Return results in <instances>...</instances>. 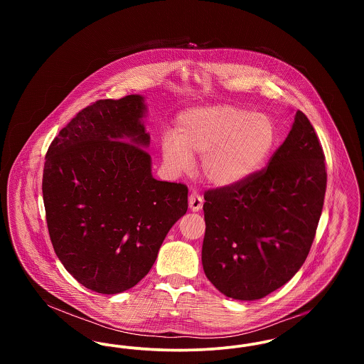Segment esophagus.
<instances>
[{"mask_svg":"<svg viewBox=\"0 0 364 364\" xmlns=\"http://www.w3.org/2000/svg\"><path fill=\"white\" fill-rule=\"evenodd\" d=\"M191 211H200L203 208V198L198 192H192L188 196Z\"/></svg>","mask_w":364,"mask_h":364,"instance_id":"obj_1","label":"esophagus"}]
</instances>
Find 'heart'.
<instances>
[{"mask_svg": "<svg viewBox=\"0 0 364 364\" xmlns=\"http://www.w3.org/2000/svg\"><path fill=\"white\" fill-rule=\"evenodd\" d=\"M277 139L273 120L235 105H210L181 112L173 135L161 139L164 164L181 173L192 156H203L202 173L220 188L240 186L259 172Z\"/></svg>", "mask_w": 364, "mask_h": 364, "instance_id": "1", "label": "heart"}]
</instances>
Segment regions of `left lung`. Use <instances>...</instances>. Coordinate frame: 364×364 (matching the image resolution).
<instances>
[{"label": "left lung", "mask_w": 364, "mask_h": 364, "mask_svg": "<svg viewBox=\"0 0 364 364\" xmlns=\"http://www.w3.org/2000/svg\"><path fill=\"white\" fill-rule=\"evenodd\" d=\"M325 191L322 147L297 110L264 171L240 186L206 192L202 264L208 281L242 301L285 285L310 252Z\"/></svg>", "instance_id": "obj_1"}]
</instances>
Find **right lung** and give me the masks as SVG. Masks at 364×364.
Masks as SVG:
<instances>
[{
	"mask_svg": "<svg viewBox=\"0 0 364 364\" xmlns=\"http://www.w3.org/2000/svg\"><path fill=\"white\" fill-rule=\"evenodd\" d=\"M144 101L132 94L87 106L46 154L42 192L53 248L72 277L98 294L135 287L188 208L184 184L153 177Z\"/></svg>",
	"mask_w": 364,
	"mask_h": 364,
	"instance_id": "add662e5",
	"label": "right lung"
}]
</instances>
